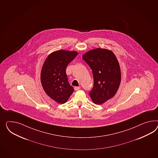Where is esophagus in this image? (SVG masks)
<instances>
[{
  "instance_id": "esophagus-1",
  "label": "esophagus",
  "mask_w": 158,
  "mask_h": 158,
  "mask_svg": "<svg viewBox=\"0 0 158 158\" xmlns=\"http://www.w3.org/2000/svg\"><path fill=\"white\" fill-rule=\"evenodd\" d=\"M80 89H81V87L80 86H79V87H74V90H75V91L80 90Z\"/></svg>"
}]
</instances>
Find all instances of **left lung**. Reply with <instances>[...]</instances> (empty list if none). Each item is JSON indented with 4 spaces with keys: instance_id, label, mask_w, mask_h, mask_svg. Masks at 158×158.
Here are the masks:
<instances>
[{
    "instance_id": "obj_1",
    "label": "left lung",
    "mask_w": 158,
    "mask_h": 158,
    "mask_svg": "<svg viewBox=\"0 0 158 158\" xmlns=\"http://www.w3.org/2000/svg\"><path fill=\"white\" fill-rule=\"evenodd\" d=\"M83 59L92 70L94 85L89 93L95 104L101 105L113 98L121 82L118 61L112 52L97 48L87 52Z\"/></svg>"
}]
</instances>
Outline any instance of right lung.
Wrapping results in <instances>:
<instances>
[{
    "label": "right lung",
    "instance_id": "1",
    "mask_svg": "<svg viewBox=\"0 0 158 158\" xmlns=\"http://www.w3.org/2000/svg\"><path fill=\"white\" fill-rule=\"evenodd\" d=\"M77 52L60 50L48 56L41 73V81L47 95L58 103H64L74 91L68 81L65 69Z\"/></svg>",
    "mask_w": 158,
    "mask_h": 158
}]
</instances>
